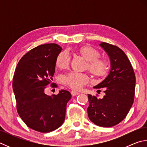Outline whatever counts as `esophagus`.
<instances>
[{
    "label": "esophagus",
    "instance_id": "esophagus-1",
    "mask_svg": "<svg viewBox=\"0 0 147 147\" xmlns=\"http://www.w3.org/2000/svg\"><path fill=\"white\" fill-rule=\"evenodd\" d=\"M80 94V92L76 91H71V94L73 96H76Z\"/></svg>",
    "mask_w": 147,
    "mask_h": 147
}]
</instances>
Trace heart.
Masks as SVG:
<instances>
[{"label":"heart","mask_w":147,"mask_h":147,"mask_svg":"<svg viewBox=\"0 0 147 147\" xmlns=\"http://www.w3.org/2000/svg\"><path fill=\"white\" fill-rule=\"evenodd\" d=\"M78 51L88 61V70L93 76L100 78L106 75L109 70V63L105 59L99 58L100 53L98 50L90 46H84ZM70 60V54L67 51H62L57 56L56 65L59 69H67ZM89 81V78L87 74L77 72H71L63 77V82L74 89H81Z\"/></svg>","instance_id":"1"}]
</instances>
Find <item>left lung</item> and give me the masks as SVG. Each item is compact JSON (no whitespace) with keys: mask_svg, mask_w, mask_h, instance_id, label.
<instances>
[{"mask_svg":"<svg viewBox=\"0 0 147 147\" xmlns=\"http://www.w3.org/2000/svg\"><path fill=\"white\" fill-rule=\"evenodd\" d=\"M100 46L108 54L111 69L108 75L94 88H104L102 98L88 94L89 119L102 127H111L126 117L135 95L136 76L126 54L113 45L102 42Z\"/></svg>","mask_w":147,"mask_h":147,"instance_id":"8db88e82","label":"left lung"}]
</instances>
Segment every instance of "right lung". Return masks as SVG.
Returning <instances> with one entry per match:
<instances>
[{
  "mask_svg": "<svg viewBox=\"0 0 147 147\" xmlns=\"http://www.w3.org/2000/svg\"><path fill=\"white\" fill-rule=\"evenodd\" d=\"M61 47L55 43L41 45L20 59L15 71L13 90L19 115L27 126L41 133H48L62 125L70 92L58 94L45 93L55 73L56 60ZM52 87H57L51 84Z\"/></svg>",
  "mask_w": 147,
  "mask_h": 147,
  "instance_id": "right-lung-1",
  "label": "right lung"
}]
</instances>
